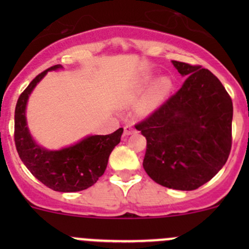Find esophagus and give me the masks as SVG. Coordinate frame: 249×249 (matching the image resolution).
Here are the masks:
<instances>
[{"label": "esophagus", "mask_w": 249, "mask_h": 249, "mask_svg": "<svg viewBox=\"0 0 249 249\" xmlns=\"http://www.w3.org/2000/svg\"><path fill=\"white\" fill-rule=\"evenodd\" d=\"M135 131H136V129H135V126L132 124H127L124 126V134L125 135H131V134H134Z\"/></svg>", "instance_id": "esophagus-1"}]
</instances>
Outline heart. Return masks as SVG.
<instances>
[{"label": "heart", "instance_id": "b5f03b06", "mask_svg": "<svg viewBox=\"0 0 249 249\" xmlns=\"http://www.w3.org/2000/svg\"><path fill=\"white\" fill-rule=\"evenodd\" d=\"M152 80H153L152 76L143 77L142 79H141L140 85H139L140 91L144 90L145 88H147L148 85L152 83ZM171 88H172V80L170 79L169 77H162V78H160V79H158L157 83L154 84V88H153L152 92H150L149 97H148V100L145 101L143 108H144L145 110L154 108V107L157 106V105L159 104V102L161 101V100L164 99L167 94H169L170 90H171Z\"/></svg>", "mask_w": 249, "mask_h": 249}]
</instances>
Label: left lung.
<instances>
[{"label": "left lung", "mask_w": 249, "mask_h": 249, "mask_svg": "<svg viewBox=\"0 0 249 249\" xmlns=\"http://www.w3.org/2000/svg\"><path fill=\"white\" fill-rule=\"evenodd\" d=\"M188 76L176 94L135 125L147 140L143 169L154 182L195 190L212 179L231 150L232 101L214 74L172 61Z\"/></svg>", "instance_id": "left-lung-1"}]
</instances>
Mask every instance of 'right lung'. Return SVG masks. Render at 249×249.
Listing matches in <instances>:
<instances>
[{"instance_id":"1","label":"right lung","mask_w":249,"mask_h":249,"mask_svg":"<svg viewBox=\"0 0 249 249\" xmlns=\"http://www.w3.org/2000/svg\"><path fill=\"white\" fill-rule=\"evenodd\" d=\"M61 67L55 65L39 73L21 92L14 113V141L20 159L37 179L55 192L74 193L94 185L104 175L109 154L120 142L123 127L105 136H88L60 150H48L37 144L26 126L27 99L48 71Z\"/></svg>"}]
</instances>
